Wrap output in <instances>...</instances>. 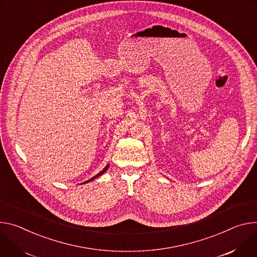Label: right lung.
Wrapping results in <instances>:
<instances>
[{"instance_id":"right-lung-1","label":"right lung","mask_w":257,"mask_h":257,"mask_svg":"<svg viewBox=\"0 0 257 257\" xmlns=\"http://www.w3.org/2000/svg\"><path fill=\"white\" fill-rule=\"evenodd\" d=\"M108 167H109V164H107V165H106V166H105V167H104V168H103V169H102V170H101V172H100V173H99V174H97V175H96V176H95V177H93V178H92V179H90V180H88V181H87V182H83V183H82V184H85V183H90V182H92V181H93V180H95V179H96V178H98V177H100V176H102V175H103V174H104V173H105V172H106V170H107V169H108Z\"/></svg>"}]
</instances>
